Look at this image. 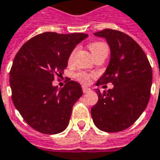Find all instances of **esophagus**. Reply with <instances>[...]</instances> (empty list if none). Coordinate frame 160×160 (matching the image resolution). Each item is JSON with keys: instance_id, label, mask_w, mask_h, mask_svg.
Segmentation results:
<instances>
[{"instance_id": "34e87169", "label": "esophagus", "mask_w": 160, "mask_h": 160, "mask_svg": "<svg viewBox=\"0 0 160 160\" xmlns=\"http://www.w3.org/2000/svg\"><path fill=\"white\" fill-rule=\"evenodd\" d=\"M82 92L83 93H88L90 90V89L89 88H88V87H85V86H82Z\"/></svg>"}]
</instances>
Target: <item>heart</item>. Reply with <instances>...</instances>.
<instances>
[{"instance_id": "b5f03b06", "label": "heart", "mask_w": 160, "mask_h": 160, "mask_svg": "<svg viewBox=\"0 0 160 160\" xmlns=\"http://www.w3.org/2000/svg\"><path fill=\"white\" fill-rule=\"evenodd\" d=\"M89 48L90 50V52L94 55H96V53H98L100 51L103 49H108V46L103 43V42H93L89 46ZM77 49H74L72 51V52L71 53V55L69 57V63H71L73 61L74 58V55L76 53ZM75 78H77V80H78L80 82H82L83 84H88L90 82V78H91V75L89 73H86L84 71H79L78 73H76L75 75Z\"/></svg>"}]
</instances>
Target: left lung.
Instances as JSON below:
<instances>
[{"instance_id":"8db88e82","label":"left lung","mask_w":160,"mask_h":160,"mask_svg":"<svg viewBox=\"0 0 160 160\" xmlns=\"http://www.w3.org/2000/svg\"><path fill=\"white\" fill-rule=\"evenodd\" d=\"M106 38L110 60L97 85L112 82L114 88L102 93L91 108L95 125L104 132H115L132 126L146 109L150 99L152 71L142 48L122 32L104 29L95 32Z\"/></svg>"}]
</instances>
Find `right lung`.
Wrapping results in <instances>:
<instances>
[{
    "label": "right lung",
    "instance_id": "1",
    "mask_svg": "<svg viewBox=\"0 0 160 160\" xmlns=\"http://www.w3.org/2000/svg\"><path fill=\"white\" fill-rule=\"evenodd\" d=\"M86 33L46 32L26 42L10 70L12 100L28 125L42 133L56 134L67 128L75 102L82 96L78 82L67 80L62 89L52 85L67 67L76 46Z\"/></svg>",
    "mask_w": 160,
    "mask_h": 160
}]
</instances>
